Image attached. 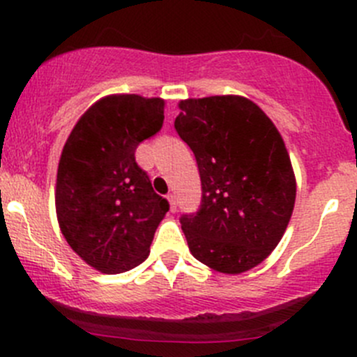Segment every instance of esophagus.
Here are the masks:
<instances>
[{
    "label": "esophagus",
    "mask_w": 357,
    "mask_h": 357,
    "mask_svg": "<svg viewBox=\"0 0 357 357\" xmlns=\"http://www.w3.org/2000/svg\"><path fill=\"white\" fill-rule=\"evenodd\" d=\"M167 199H169V204H171V211L174 212L176 207H178V202H176V195H174V193H169Z\"/></svg>",
    "instance_id": "obj_1"
}]
</instances>
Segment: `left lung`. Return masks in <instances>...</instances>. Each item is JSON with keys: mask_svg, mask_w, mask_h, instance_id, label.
<instances>
[{"mask_svg": "<svg viewBox=\"0 0 357 357\" xmlns=\"http://www.w3.org/2000/svg\"><path fill=\"white\" fill-rule=\"evenodd\" d=\"M174 121L202 181L199 211L179 218L193 257L226 275L261 264L282 240L295 176L271 119L242 96L190 98Z\"/></svg>", "mask_w": 357, "mask_h": 357, "instance_id": "left-lung-1", "label": "left lung"}]
</instances>
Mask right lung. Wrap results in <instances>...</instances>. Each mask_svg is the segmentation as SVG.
<instances>
[{"mask_svg":"<svg viewBox=\"0 0 357 357\" xmlns=\"http://www.w3.org/2000/svg\"><path fill=\"white\" fill-rule=\"evenodd\" d=\"M164 124V100L114 95L72 129L56 174V215L72 250L102 273H124L149 257L169 202L136 162L143 139Z\"/></svg>","mask_w":357,"mask_h":357,"instance_id":"right-lung-1","label":"right lung"}]
</instances>
